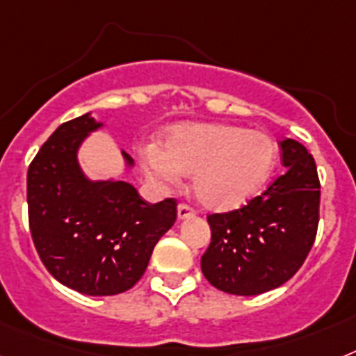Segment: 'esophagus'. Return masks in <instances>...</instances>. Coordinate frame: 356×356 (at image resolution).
Instances as JSON below:
<instances>
[{
  "instance_id": "1",
  "label": "esophagus",
  "mask_w": 356,
  "mask_h": 356,
  "mask_svg": "<svg viewBox=\"0 0 356 356\" xmlns=\"http://www.w3.org/2000/svg\"><path fill=\"white\" fill-rule=\"evenodd\" d=\"M197 211L193 210L192 206L186 204V202H181V204L177 206V217L179 219H188V217H193Z\"/></svg>"
}]
</instances>
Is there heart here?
<instances>
[{
  "label": "heart",
  "instance_id": "heart-1",
  "mask_svg": "<svg viewBox=\"0 0 356 356\" xmlns=\"http://www.w3.org/2000/svg\"><path fill=\"white\" fill-rule=\"evenodd\" d=\"M277 143L261 130L234 124L184 122L164 139V152L148 146L143 163L159 183L193 173L197 199L213 210H232L255 195L277 164Z\"/></svg>",
  "mask_w": 356,
  "mask_h": 356
}]
</instances>
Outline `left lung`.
<instances>
[{"instance_id": "1", "label": "left lung", "mask_w": 356, "mask_h": 356, "mask_svg": "<svg viewBox=\"0 0 356 356\" xmlns=\"http://www.w3.org/2000/svg\"><path fill=\"white\" fill-rule=\"evenodd\" d=\"M286 172L243 208L210 213L211 243L201 270L232 295H261L288 282L304 264L318 228L321 181L300 143H280Z\"/></svg>"}]
</instances>
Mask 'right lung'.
<instances>
[{
  "mask_svg": "<svg viewBox=\"0 0 356 356\" xmlns=\"http://www.w3.org/2000/svg\"><path fill=\"white\" fill-rule=\"evenodd\" d=\"M101 122H63L29 166V224L41 262L67 288L104 297L143 277L154 246L177 219V201L146 202L124 181H88L77 148ZM132 166V157L122 152Z\"/></svg>",
  "mask_w": 356,
  "mask_h": 356,
  "instance_id": "obj_1",
  "label": "right lung"
}]
</instances>
